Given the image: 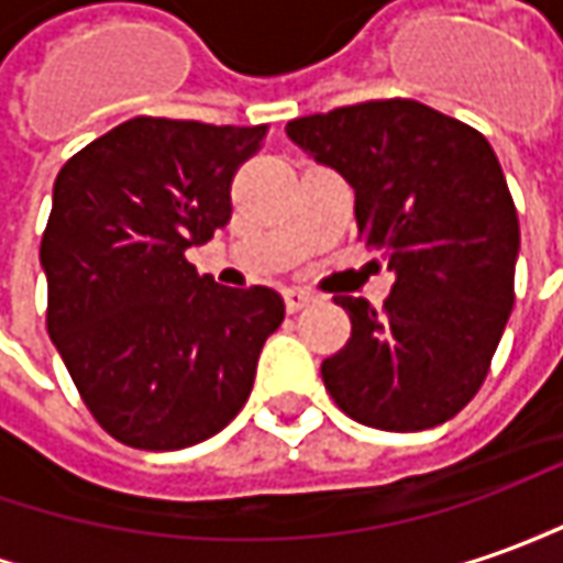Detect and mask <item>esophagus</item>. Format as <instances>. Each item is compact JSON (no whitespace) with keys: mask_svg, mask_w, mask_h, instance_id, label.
Segmentation results:
<instances>
[{"mask_svg":"<svg viewBox=\"0 0 563 563\" xmlns=\"http://www.w3.org/2000/svg\"><path fill=\"white\" fill-rule=\"evenodd\" d=\"M283 301H286V311H301V308H308L311 301H317V296H313L311 289H298V286H292V289H286L283 292Z\"/></svg>","mask_w":563,"mask_h":563,"instance_id":"1","label":"esophagus"}]
</instances>
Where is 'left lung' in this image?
Wrapping results in <instances>:
<instances>
[{"label": "left lung", "mask_w": 563, "mask_h": 563, "mask_svg": "<svg viewBox=\"0 0 563 563\" xmlns=\"http://www.w3.org/2000/svg\"><path fill=\"white\" fill-rule=\"evenodd\" d=\"M286 135L354 187L363 243L397 274L382 308L335 296L351 339L323 385L354 422L426 431L490 373L515 308L518 209L490 141L410 98L298 117Z\"/></svg>", "instance_id": "left-lung-1"}]
</instances>
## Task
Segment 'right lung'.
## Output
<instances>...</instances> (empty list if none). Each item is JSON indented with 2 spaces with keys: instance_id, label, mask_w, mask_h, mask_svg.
Instances as JSON below:
<instances>
[{
  "instance_id": "add662e5",
  "label": "right lung",
  "mask_w": 563,
  "mask_h": 563,
  "mask_svg": "<svg viewBox=\"0 0 563 563\" xmlns=\"http://www.w3.org/2000/svg\"><path fill=\"white\" fill-rule=\"evenodd\" d=\"M265 135L135 117L57 172L40 246L45 327L95 422L125 446L185 450L250 400L283 298L218 286L185 252L231 221L233 175Z\"/></svg>"
}]
</instances>
